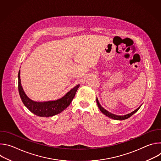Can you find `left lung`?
I'll return each mask as SVG.
<instances>
[{
  "mask_svg": "<svg viewBox=\"0 0 161 161\" xmlns=\"http://www.w3.org/2000/svg\"><path fill=\"white\" fill-rule=\"evenodd\" d=\"M96 101H97V106H98L99 109L101 110V111L103 113H104L106 116H107V117H108L109 118H111V119H114V120H122L127 119L130 117L132 115V114H134L136 112H137V111H138V109L140 108V106L138 108H137L136 110H134V111L131 112L130 113H129V114H125V115H124V116H120V115L119 116V115H116V114H113V113H111L108 111L106 110L105 109H104V108L101 106V105L99 104L97 98L96 99Z\"/></svg>",
  "mask_w": 161,
  "mask_h": 161,
  "instance_id": "left-lung-1",
  "label": "left lung"
}]
</instances>
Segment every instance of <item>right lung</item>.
Listing matches in <instances>:
<instances>
[{
  "mask_svg": "<svg viewBox=\"0 0 161 161\" xmlns=\"http://www.w3.org/2000/svg\"><path fill=\"white\" fill-rule=\"evenodd\" d=\"M18 91L24 105L37 116L42 117H52L65 109L73 101L80 85H78L67 92L63 97L56 101L36 102L29 99L25 94L21 85L20 71L18 73Z\"/></svg>",
  "mask_w": 161,
  "mask_h": 161,
  "instance_id": "obj_1",
  "label": "right lung"
}]
</instances>
